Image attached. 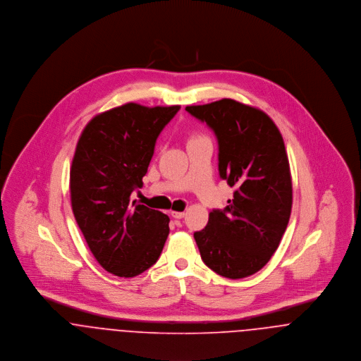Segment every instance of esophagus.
<instances>
[{"mask_svg":"<svg viewBox=\"0 0 361 361\" xmlns=\"http://www.w3.org/2000/svg\"><path fill=\"white\" fill-rule=\"evenodd\" d=\"M170 214L174 217V219H183L185 216L184 212H170Z\"/></svg>","mask_w":361,"mask_h":361,"instance_id":"obj_1","label":"esophagus"}]
</instances>
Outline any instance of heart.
Returning <instances> with one entry per match:
<instances>
[{
  "instance_id": "b5f03b06",
  "label": "heart",
  "mask_w": 361,
  "mask_h": 361,
  "mask_svg": "<svg viewBox=\"0 0 361 361\" xmlns=\"http://www.w3.org/2000/svg\"><path fill=\"white\" fill-rule=\"evenodd\" d=\"M200 138H203V135H200V134H197V133H194V134H191V135H190V138H188V142L197 141V140H200Z\"/></svg>"
}]
</instances>
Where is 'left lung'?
I'll use <instances>...</instances> for the list:
<instances>
[{"label":"left lung","mask_w":361,"mask_h":361,"mask_svg":"<svg viewBox=\"0 0 361 361\" xmlns=\"http://www.w3.org/2000/svg\"><path fill=\"white\" fill-rule=\"evenodd\" d=\"M185 111L206 123L219 142V173L234 200L194 233L203 263L240 280L263 269L277 250L292 209V180L279 127L263 111L224 98Z\"/></svg>","instance_id":"obj_1"}]
</instances>
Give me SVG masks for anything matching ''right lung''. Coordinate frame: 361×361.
<instances>
[{"label":"right lung","mask_w":361,"mask_h":361,"mask_svg":"<svg viewBox=\"0 0 361 361\" xmlns=\"http://www.w3.org/2000/svg\"><path fill=\"white\" fill-rule=\"evenodd\" d=\"M178 105L128 102L88 121L71 167L75 219L97 262L118 277H135L161 256L169 216L130 202L142 187L157 138Z\"/></svg>","instance_id":"add662e5"}]
</instances>
